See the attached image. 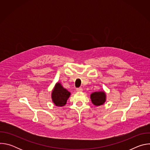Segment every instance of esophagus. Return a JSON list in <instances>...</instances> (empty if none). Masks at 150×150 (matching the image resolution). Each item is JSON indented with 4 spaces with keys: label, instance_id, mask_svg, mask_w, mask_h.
<instances>
[{
    "label": "esophagus",
    "instance_id": "34e87169",
    "mask_svg": "<svg viewBox=\"0 0 150 150\" xmlns=\"http://www.w3.org/2000/svg\"><path fill=\"white\" fill-rule=\"evenodd\" d=\"M76 91H77V92H78V93H79V92H82V88H81V87H79V88H76Z\"/></svg>",
    "mask_w": 150,
    "mask_h": 150
}]
</instances>
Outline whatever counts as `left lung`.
I'll return each instance as SVG.
<instances>
[{
	"instance_id": "left-lung-1",
	"label": "left lung",
	"mask_w": 150,
	"mask_h": 150,
	"mask_svg": "<svg viewBox=\"0 0 150 150\" xmlns=\"http://www.w3.org/2000/svg\"><path fill=\"white\" fill-rule=\"evenodd\" d=\"M90 98L93 104L95 105H101L103 104L106 100V95L104 91L93 93Z\"/></svg>"
}]
</instances>
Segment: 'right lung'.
<instances>
[{
    "instance_id": "1",
    "label": "right lung",
    "mask_w": 150,
    "mask_h": 150,
    "mask_svg": "<svg viewBox=\"0 0 150 150\" xmlns=\"http://www.w3.org/2000/svg\"><path fill=\"white\" fill-rule=\"evenodd\" d=\"M71 95V93L64 88L60 83L57 82L52 91V99L54 104L57 106L65 105Z\"/></svg>"
}]
</instances>
